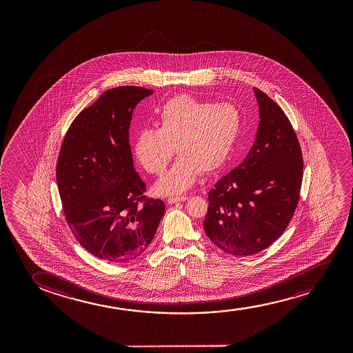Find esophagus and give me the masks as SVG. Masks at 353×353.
<instances>
[{"label": "esophagus", "mask_w": 353, "mask_h": 353, "mask_svg": "<svg viewBox=\"0 0 353 353\" xmlns=\"http://www.w3.org/2000/svg\"><path fill=\"white\" fill-rule=\"evenodd\" d=\"M187 199H188V196H185V195H182V196H170V198L168 199V203H179V201H184V200H187Z\"/></svg>", "instance_id": "obj_1"}]
</instances>
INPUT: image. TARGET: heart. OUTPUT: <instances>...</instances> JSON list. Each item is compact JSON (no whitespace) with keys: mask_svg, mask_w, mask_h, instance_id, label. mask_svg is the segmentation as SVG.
I'll use <instances>...</instances> for the list:
<instances>
[{"mask_svg":"<svg viewBox=\"0 0 353 353\" xmlns=\"http://www.w3.org/2000/svg\"><path fill=\"white\" fill-rule=\"evenodd\" d=\"M157 124L158 129L145 128L136 136V158L150 174H163L176 147L179 158L155 190L181 193L193 185L200 170L212 172L227 161L241 134L242 114L229 102L179 95L165 102Z\"/></svg>","mask_w":353,"mask_h":353,"instance_id":"obj_1","label":"heart"}]
</instances>
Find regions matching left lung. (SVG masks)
<instances>
[{
	"instance_id": "8db88e82",
	"label": "left lung",
	"mask_w": 353,
	"mask_h": 353,
	"mask_svg": "<svg viewBox=\"0 0 353 353\" xmlns=\"http://www.w3.org/2000/svg\"><path fill=\"white\" fill-rule=\"evenodd\" d=\"M261 111L256 139L241 164L208 192L203 229L232 256L270 246L288 227L299 203L304 160L288 117L254 88Z\"/></svg>"
}]
</instances>
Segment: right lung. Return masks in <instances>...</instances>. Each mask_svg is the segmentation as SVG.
Segmentation results:
<instances>
[{"instance_id":"add662e5","label":"right lung","mask_w":353,"mask_h":353,"mask_svg":"<svg viewBox=\"0 0 353 353\" xmlns=\"http://www.w3.org/2000/svg\"><path fill=\"white\" fill-rule=\"evenodd\" d=\"M152 94L134 85L102 92L73 119L59 152L65 219L81 246L102 261L137 258L164 216L163 200L145 195L129 143L132 112Z\"/></svg>"}]
</instances>
